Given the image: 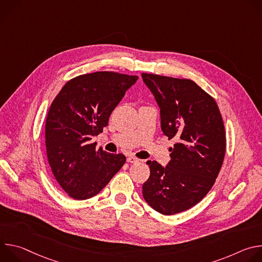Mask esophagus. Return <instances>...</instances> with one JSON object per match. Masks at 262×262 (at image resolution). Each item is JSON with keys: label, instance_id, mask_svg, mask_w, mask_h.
Masks as SVG:
<instances>
[{"label": "esophagus", "instance_id": "34e87169", "mask_svg": "<svg viewBox=\"0 0 262 262\" xmlns=\"http://www.w3.org/2000/svg\"><path fill=\"white\" fill-rule=\"evenodd\" d=\"M126 161H127L128 163H132V164H136V163H138V162H139V159H137L136 157H133V156H130V157H128V158L126 159Z\"/></svg>", "mask_w": 262, "mask_h": 262}]
</instances>
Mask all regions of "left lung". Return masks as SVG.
<instances>
[{"label": "left lung", "instance_id": "8db88e82", "mask_svg": "<svg viewBox=\"0 0 262 262\" xmlns=\"http://www.w3.org/2000/svg\"><path fill=\"white\" fill-rule=\"evenodd\" d=\"M161 107L162 132L171 161L163 167L148 161L150 176L142 186L145 201L171 215L199 203L210 191L226 152V132L215 100L188 79L142 73Z\"/></svg>", "mask_w": 262, "mask_h": 262}]
</instances>
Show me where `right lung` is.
I'll return each mask as SVG.
<instances>
[{
	"label": "right lung",
	"instance_id": "obj_1",
	"mask_svg": "<svg viewBox=\"0 0 262 262\" xmlns=\"http://www.w3.org/2000/svg\"><path fill=\"white\" fill-rule=\"evenodd\" d=\"M137 76L96 71L68 81L53 100L46 121L47 156L67 195L86 200L97 195L125 164L122 154H107L95 143L112 112Z\"/></svg>",
	"mask_w": 262,
	"mask_h": 262
}]
</instances>
